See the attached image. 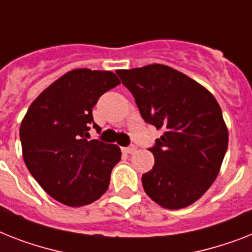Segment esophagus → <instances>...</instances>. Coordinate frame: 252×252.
Returning a JSON list of instances; mask_svg holds the SVG:
<instances>
[{"instance_id": "1", "label": "esophagus", "mask_w": 252, "mask_h": 252, "mask_svg": "<svg viewBox=\"0 0 252 252\" xmlns=\"http://www.w3.org/2000/svg\"><path fill=\"white\" fill-rule=\"evenodd\" d=\"M137 150V147L134 146V145H132V146H128V147H123V151L124 153H126V154H133L134 151Z\"/></svg>"}]
</instances>
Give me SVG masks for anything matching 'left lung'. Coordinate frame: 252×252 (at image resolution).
<instances>
[{
    "mask_svg": "<svg viewBox=\"0 0 252 252\" xmlns=\"http://www.w3.org/2000/svg\"><path fill=\"white\" fill-rule=\"evenodd\" d=\"M134 97L142 119L164 133L149 147L154 167L144 190L168 210L199 199L218 177L228 149L221 108L210 92L163 64L116 71Z\"/></svg>",
    "mask_w": 252,
    "mask_h": 252,
    "instance_id": "8db88e82",
    "label": "left lung"
}]
</instances>
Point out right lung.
I'll return each instance as SVG.
<instances>
[{
    "instance_id": "1",
    "label": "right lung",
    "mask_w": 252,
    "mask_h": 252,
    "mask_svg": "<svg viewBox=\"0 0 252 252\" xmlns=\"http://www.w3.org/2000/svg\"><path fill=\"white\" fill-rule=\"evenodd\" d=\"M110 71L72 69L46 88L30 106L20 142L31 175L55 200L69 207L89 204L106 193L122 158L118 145L89 141L92 108L119 85Z\"/></svg>"
}]
</instances>
